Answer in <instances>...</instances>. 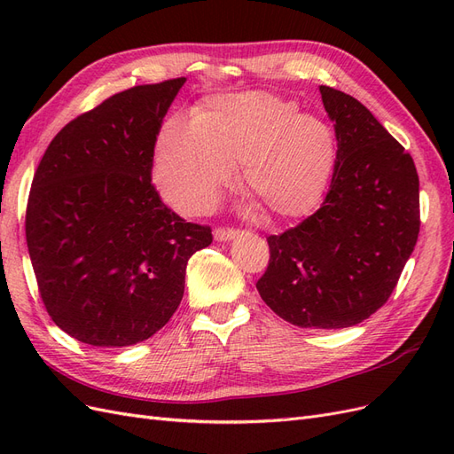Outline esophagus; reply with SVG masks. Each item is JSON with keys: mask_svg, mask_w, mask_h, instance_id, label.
Segmentation results:
<instances>
[{"mask_svg": "<svg viewBox=\"0 0 454 454\" xmlns=\"http://www.w3.org/2000/svg\"><path fill=\"white\" fill-rule=\"evenodd\" d=\"M237 235H239V231L232 229V227H217L214 231L215 240H231V239H235Z\"/></svg>", "mask_w": 454, "mask_h": 454, "instance_id": "34e87169", "label": "esophagus"}]
</instances>
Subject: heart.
<instances>
[{"label": "heart", "instance_id": "b5f03b06", "mask_svg": "<svg viewBox=\"0 0 454 454\" xmlns=\"http://www.w3.org/2000/svg\"><path fill=\"white\" fill-rule=\"evenodd\" d=\"M339 159L327 121L299 114L277 94L250 90L214 96L193 121L164 122L155 153V180L182 212L214 204L240 162V184L278 217L310 214L324 199Z\"/></svg>", "mask_w": 454, "mask_h": 454}]
</instances>
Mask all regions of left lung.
I'll return each mask as SVG.
<instances>
[{
    "label": "left lung",
    "mask_w": 454,
    "mask_h": 454,
    "mask_svg": "<svg viewBox=\"0 0 454 454\" xmlns=\"http://www.w3.org/2000/svg\"><path fill=\"white\" fill-rule=\"evenodd\" d=\"M339 159L322 206L270 235L261 299L299 327L339 329L377 312L400 280L420 231L413 157L350 94L320 87Z\"/></svg>",
    "instance_id": "8db88e82"
}]
</instances>
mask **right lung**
<instances>
[{"instance_id": "1", "label": "right lung", "mask_w": 454, "mask_h": 454, "mask_svg": "<svg viewBox=\"0 0 454 454\" xmlns=\"http://www.w3.org/2000/svg\"><path fill=\"white\" fill-rule=\"evenodd\" d=\"M185 77L109 96L54 136L34 174L26 242L41 301L92 347L149 339L180 307L187 261L212 229L151 184L162 119Z\"/></svg>"}]
</instances>
